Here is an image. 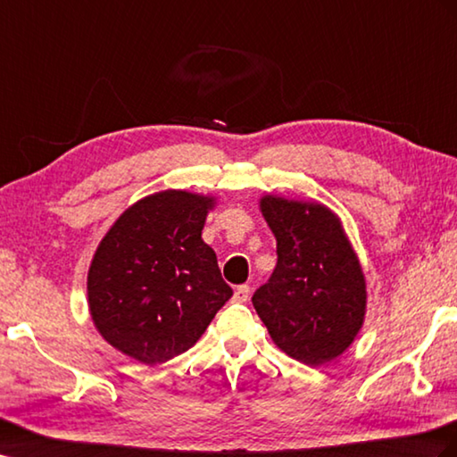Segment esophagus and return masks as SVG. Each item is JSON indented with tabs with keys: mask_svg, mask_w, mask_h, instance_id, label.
<instances>
[{
	"mask_svg": "<svg viewBox=\"0 0 457 457\" xmlns=\"http://www.w3.org/2000/svg\"><path fill=\"white\" fill-rule=\"evenodd\" d=\"M248 298H250V287H245V285L238 287L232 294L234 303H245V302H248Z\"/></svg>",
	"mask_w": 457,
	"mask_h": 457,
	"instance_id": "obj_1",
	"label": "esophagus"
}]
</instances>
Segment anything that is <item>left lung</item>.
Returning a JSON list of instances; mask_svg holds the SVG:
<instances>
[{"label":"left lung","mask_w":457,"mask_h":457,"mask_svg":"<svg viewBox=\"0 0 457 457\" xmlns=\"http://www.w3.org/2000/svg\"><path fill=\"white\" fill-rule=\"evenodd\" d=\"M259 209L277 238V267L253 307L277 346L310 367L346 352L361 330L367 285L340 217L319 202L267 194Z\"/></svg>","instance_id":"left-lung-1"}]
</instances>
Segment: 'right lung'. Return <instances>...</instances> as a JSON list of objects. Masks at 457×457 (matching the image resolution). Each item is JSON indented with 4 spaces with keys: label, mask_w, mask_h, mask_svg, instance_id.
<instances>
[{
    "label": "right lung",
    "mask_w": 457,
    "mask_h": 457,
    "mask_svg": "<svg viewBox=\"0 0 457 457\" xmlns=\"http://www.w3.org/2000/svg\"><path fill=\"white\" fill-rule=\"evenodd\" d=\"M215 195L163 190L132 204L92 257L88 307L115 350L145 365L192 348L228 302L217 255L202 240Z\"/></svg>",
    "instance_id": "add662e5"
}]
</instances>
